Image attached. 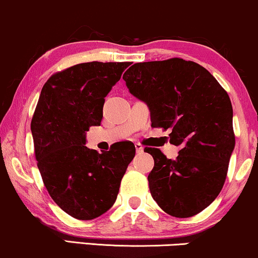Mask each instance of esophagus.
I'll return each mask as SVG.
<instances>
[{"label": "esophagus", "mask_w": 258, "mask_h": 258, "mask_svg": "<svg viewBox=\"0 0 258 258\" xmlns=\"http://www.w3.org/2000/svg\"><path fill=\"white\" fill-rule=\"evenodd\" d=\"M135 147H136V150H137L138 154L143 153V150H144V148H143V145L141 144V143H136Z\"/></svg>", "instance_id": "obj_1"}]
</instances>
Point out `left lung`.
I'll return each instance as SVG.
<instances>
[{
  "label": "left lung",
  "mask_w": 258,
  "mask_h": 258,
  "mask_svg": "<svg viewBox=\"0 0 258 258\" xmlns=\"http://www.w3.org/2000/svg\"><path fill=\"white\" fill-rule=\"evenodd\" d=\"M126 86L150 109L151 126L172 130L176 159L145 148L154 157L151 196L175 218H190L219 196L233 153V109L218 80L194 61L139 62L123 73Z\"/></svg>",
  "instance_id": "1"
}]
</instances>
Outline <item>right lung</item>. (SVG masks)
I'll return each mask as SVG.
<instances>
[{"mask_svg":"<svg viewBox=\"0 0 258 258\" xmlns=\"http://www.w3.org/2000/svg\"><path fill=\"white\" fill-rule=\"evenodd\" d=\"M128 62H85L46 80L31 121L37 166L55 203L78 220H92L115 203L136 155L132 143L99 154L85 147L86 131L101 125L104 97Z\"/></svg>","mask_w":258,"mask_h":258,"instance_id":"obj_1","label":"right lung"}]
</instances>
